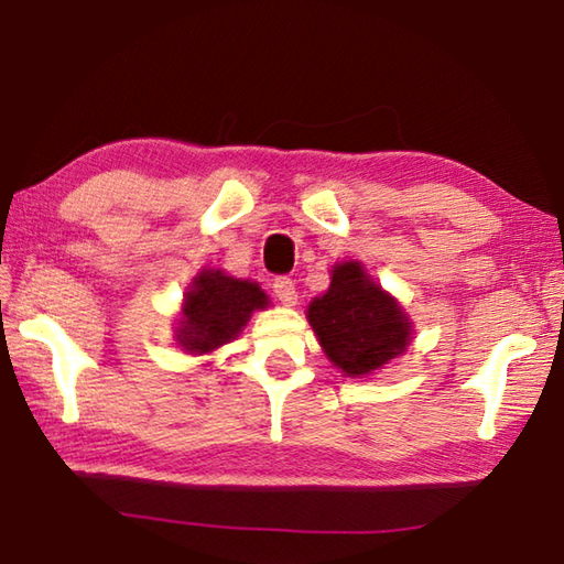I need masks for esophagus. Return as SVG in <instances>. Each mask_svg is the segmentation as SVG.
<instances>
[{"label": "esophagus", "instance_id": "34e87169", "mask_svg": "<svg viewBox=\"0 0 564 564\" xmlns=\"http://www.w3.org/2000/svg\"><path fill=\"white\" fill-rule=\"evenodd\" d=\"M273 293L283 305H295L299 303V291H295V283L291 279H275L273 281Z\"/></svg>", "mask_w": 564, "mask_h": 564}]
</instances>
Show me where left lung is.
<instances>
[{
	"mask_svg": "<svg viewBox=\"0 0 564 564\" xmlns=\"http://www.w3.org/2000/svg\"><path fill=\"white\" fill-rule=\"evenodd\" d=\"M323 352L348 378H366L403 356L413 321L360 261L333 265L330 285L305 311Z\"/></svg>",
	"mask_w": 564,
	"mask_h": 564,
	"instance_id": "1",
	"label": "left lung"
}]
</instances>
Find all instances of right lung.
Wrapping results in <instances>:
<instances>
[{"label":"right lung","mask_w":564,"mask_h":564,"mask_svg":"<svg viewBox=\"0 0 564 564\" xmlns=\"http://www.w3.org/2000/svg\"><path fill=\"white\" fill-rule=\"evenodd\" d=\"M269 305V295L256 281L234 279L221 269H202L181 301L174 328L176 346L188 356L214 352L241 336L253 311Z\"/></svg>","instance_id":"1"}]
</instances>
